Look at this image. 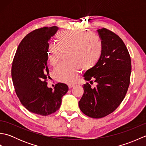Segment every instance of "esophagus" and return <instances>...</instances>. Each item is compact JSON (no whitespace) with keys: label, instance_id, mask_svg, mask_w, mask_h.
<instances>
[{"label":"esophagus","instance_id":"1","mask_svg":"<svg viewBox=\"0 0 146 146\" xmlns=\"http://www.w3.org/2000/svg\"><path fill=\"white\" fill-rule=\"evenodd\" d=\"M68 87H69V88H71L74 87L75 85H74V84H68Z\"/></svg>","mask_w":146,"mask_h":146}]
</instances>
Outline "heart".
Instances as JSON below:
<instances>
[{"label": "heart", "mask_w": 146, "mask_h": 146, "mask_svg": "<svg viewBox=\"0 0 146 146\" xmlns=\"http://www.w3.org/2000/svg\"><path fill=\"white\" fill-rule=\"evenodd\" d=\"M58 44L52 43L48 46L49 62L55 66L63 52H68L67 61L55 68L54 75L58 81L72 83L78 76L82 67L96 63L100 58L102 45L98 37L92 33L84 31H62L57 36Z\"/></svg>", "instance_id": "b5f03b06"}]
</instances>
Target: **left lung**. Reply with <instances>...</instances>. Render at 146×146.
<instances>
[{
  "mask_svg": "<svg viewBox=\"0 0 146 146\" xmlns=\"http://www.w3.org/2000/svg\"><path fill=\"white\" fill-rule=\"evenodd\" d=\"M102 51L98 62L85 73L84 78L97 83L92 88L88 83L83 85L84 93L78 102L82 112L99 119L116 109L124 98L130 83L131 56L120 37L105 28L98 29Z\"/></svg>",
  "mask_w": 146,
  "mask_h": 146,
  "instance_id": "obj_1",
  "label": "left lung"
}]
</instances>
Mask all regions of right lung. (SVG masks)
I'll return each instance as SVG.
<instances>
[{
	"instance_id": "1",
	"label": "right lung",
	"mask_w": 146,
	"mask_h": 146,
	"mask_svg": "<svg viewBox=\"0 0 146 146\" xmlns=\"http://www.w3.org/2000/svg\"><path fill=\"white\" fill-rule=\"evenodd\" d=\"M58 29L44 27L27 35L18 46L12 66V82L21 104L31 112L42 116L56 111L68 91L64 83H57L54 90L47 86L48 42Z\"/></svg>"
}]
</instances>
